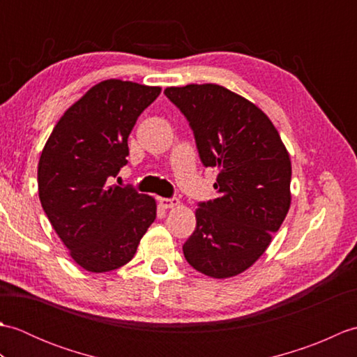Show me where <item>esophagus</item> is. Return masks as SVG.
<instances>
[{"mask_svg": "<svg viewBox=\"0 0 357 357\" xmlns=\"http://www.w3.org/2000/svg\"><path fill=\"white\" fill-rule=\"evenodd\" d=\"M159 206L162 208H173L179 206V199L176 198H159Z\"/></svg>", "mask_w": 357, "mask_h": 357, "instance_id": "34e87169", "label": "esophagus"}]
</instances>
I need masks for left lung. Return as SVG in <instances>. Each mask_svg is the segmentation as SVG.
<instances>
[{
  "mask_svg": "<svg viewBox=\"0 0 357 357\" xmlns=\"http://www.w3.org/2000/svg\"><path fill=\"white\" fill-rule=\"evenodd\" d=\"M164 93L190 123L202 164L219 170L218 198L196 208L185 259L215 279L241 275L268 248L290 208V155L270 118L229 89L188 84Z\"/></svg>",
  "mask_w": 357,
  "mask_h": 357,
  "instance_id": "obj_1",
  "label": "left lung"
}]
</instances>
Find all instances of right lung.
I'll use <instances>...</instances> for the list:
<instances>
[{"label": "right lung", "instance_id": "add662e5", "mask_svg": "<svg viewBox=\"0 0 357 357\" xmlns=\"http://www.w3.org/2000/svg\"><path fill=\"white\" fill-rule=\"evenodd\" d=\"M161 87L105 79L64 112L38 162L43 210L72 259L92 273L123 267L156 218V201L109 185L127 164L128 135Z\"/></svg>", "mask_w": 357, "mask_h": 357}]
</instances>
